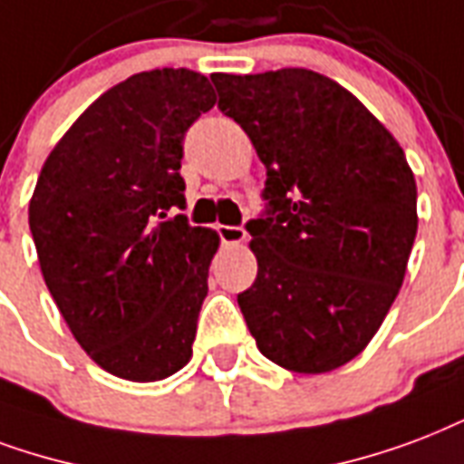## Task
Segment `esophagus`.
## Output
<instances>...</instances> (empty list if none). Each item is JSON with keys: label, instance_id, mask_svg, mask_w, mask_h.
<instances>
[{"label": "esophagus", "instance_id": "34e87169", "mask_svg": "<svg viewBox=\"0 0 464 464\" xmlns=\"http://www.w3.org/2000/svg\"><path fill=\"white\" fill-rule=\"evenodd\" d=\"M217 233L224 246H236V243H243V240H246V228H243V226L218 224Z\"/></svg>", "mask_w": 464, "mask_h": 464}]
</instances>
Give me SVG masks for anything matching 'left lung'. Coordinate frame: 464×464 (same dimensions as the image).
Instances as JSON below:
<instances>
[{
	"label": "left lung",
	"mask_w": 464,
	"mask_h": 464,
	"mask_svg": "<svg viewBox=\"0 0 464 464\" xmlns=\"http://www.w3.org/2000/svg\"><path fill=\"white\" fill-rule=\"evenodd\" d=\"M218 109L267 169L246 224L256 282L238 295L265 358L292 372L345 365L372 341L416 238V179L394 136L341 84L304 67L211 75Z\"/></svg>",
	"instance_id": "1"
}]
</instances>
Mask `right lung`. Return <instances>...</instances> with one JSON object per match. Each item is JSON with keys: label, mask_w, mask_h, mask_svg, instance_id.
<instances>
[{"label": "right lung", "mask_w": 464, "mask_h": 464, "mask_svg": "<svg viewBox=\"0 0 464 464\" xmlns=\"http://www.w3.org/2000/svg\"><path fill=\"white\" fill-rule=\"evenodd\" d=\"M214 104L201 72H138L72 123L35 182L45 287L84 353L121 380H165L192 358L218 236L169 211L185 207L187 130Z\"/></svg>", "instance_id": "obj_1"}]
</instances>
